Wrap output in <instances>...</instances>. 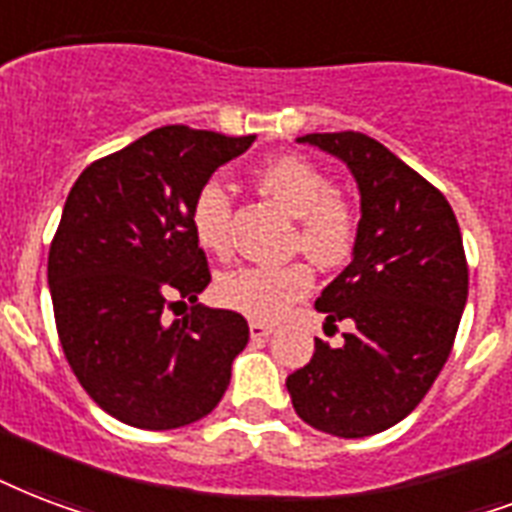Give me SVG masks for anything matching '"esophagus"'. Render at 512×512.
Instances as JSON below:
<instances>
[{"label":"esophagus","instance_id":"esophagus-1","mask_svg":"<svg viewBox=\"0 0 512 512\" xmlns=\"http://www.w3.org/2000/svg\"><path fill=\"white\" fill-rule=\"evenodd\" d=\"M271 333H273L271 325H265V322H257V319H252V322H249V335H252L255 341H263V338H268Z\"/></svg>","mask_w":512,"mask_h":512}]
</instances>
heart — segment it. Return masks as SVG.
Here are the masks:
<instances>
[{
  "mask_svg": "<svg viewBox=\"0 0 512 512\" xmlns=\"http://www.w3.org/2000/svg\"><path fill=\"white\" fill-rule=\"evenodd\" d=\"M257 185L268 198L287 209L298 222L295 249L314 263L338 265L351 255L357 220L346 201L335 195V182L317 163L300 155H282L257 169ZM230 201L220 179H206L190 204V228L195 241L217 257L230 255ZM314 287V268L303 260L287 265H244L222 273L214 298L257 322H276Z\"/></svg>",
  "mask_w": 512,
  "mask_h": 512,
  "instance_id": "heart-1",
  "label": "heart"
}]
</instances>
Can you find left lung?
Instances as JSON below:
<instances>
[{
	"label": "left lung",
	"instance_id": "obj_1",
	"mask_svg": "<svg viewBox=\"0 0 512 512\" xmlns=\"http://www.w3.org/2000/svg\"><path fill=\"white\" fill-rule=\"evenodd\" d=\"M349 166L360 187L351 263L317 298L325 325L349 319L343 346L314 338V357L287 376L300 419L335 438L395 427L446 365L467 303V260L454 209L395 152L357 131L306 134Z\"/></svg>",
	"mask_w": 512,
	"mask_h": 512
}]
</instances>
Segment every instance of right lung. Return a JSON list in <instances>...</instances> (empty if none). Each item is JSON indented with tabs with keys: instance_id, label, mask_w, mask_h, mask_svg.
Here are the masks:
<instances>
[{
	"instance_id": "obj_1",
	"label": "right lung",
	"mask_w": 512,
	"mask_h": 512,
	"mask_svg": "<svg viewBox=\"0 0 512 512\" xmlns=\"http://www.w3.org/2000/svg\"><path fill=\"white\" fill-rule=\"evenodd\" d=\"M255 136L155 128L77 177L48 255L61 346L77 381L123 424L177 429L212 413L249 341L247 319L201 303L171 326V294L212 282L190 228L198 187ZM181 302V301H180Z\"/></svg>"
}]
</instances>
